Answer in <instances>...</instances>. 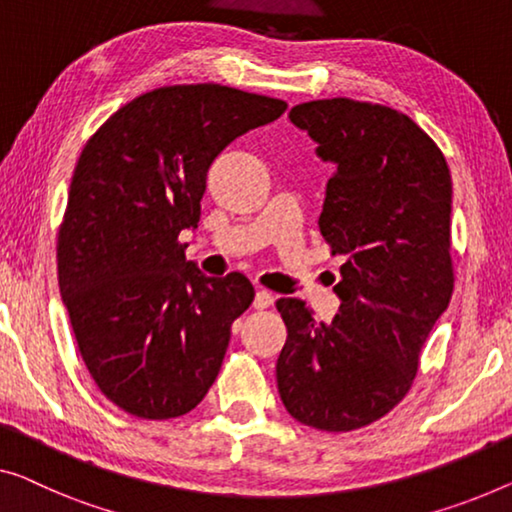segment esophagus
<instances>
[{
	"label": "esophagus",
	"mask_w": 512,
	"mask_h": 512,
	"mask_svg": "<svg viewBox=\"0 0 512 512\" xmlns=\"http://www.w3.org/2000/svg\"><path fill=\"white\" fill-rule=\"evenodd\" d=\"M253 305H255L257 310H266V308H271V305H273V294H271V292H266V289H257Z\"/></svg>",
	"instance_id": "34e87169"
}]
</instances>
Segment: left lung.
Wrapping results in <instances>:
<instances>
[{"instance_id": "1", "label": "left lung", "mask_w": 512, "mask_h": 512, "mask_svg": "<svg viewBox=\"0 0 512 512\" xmlns=\"http://www.w3.org/2000/svg\"><path fill=\"white\" fill-rule=\"evenodd\" d=\"M289 119L335 165L319 232L345 264L329 324L301 299L276 303L287 326L278 393L299 423L349 432L409 393L451 301L453 181L432 137L386 105L324 98L296 105Z\"/></svg>"}]
</instances>
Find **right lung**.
Wrapping results in <instances>:
<instances>
[{
    "label": "right lung",
    "mask_w": 512,
    "mask_h": 512,
    "mask_svg": "<svg viewBox=\"0 0 512 512\" xmlns=\"http://www.w3.org/2000/svg\"><path fill=\"white\" fill-rule=\"evenodd\" d=\"M287 110L223 85L160 87L89 137L59 227V292L101 393L137 418L202 402L255 299L243 273L209 278L186 259L207 172L236 137Z\"/></svg>",
    "instance_id": "obj_1"
}]
</instances>
